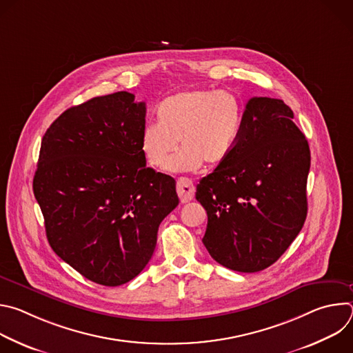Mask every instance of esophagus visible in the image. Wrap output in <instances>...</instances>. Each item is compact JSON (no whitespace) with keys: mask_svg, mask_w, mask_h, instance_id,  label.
<instances>
[{"mask_svg":"<svg viewBox=\"0 0 353 353\" xmlns=\"http://www.w3.org/2000/svg\"><path fill=\"white\" fill-rule=\"evenodd\" d=\"M177 194H179V198L183 204L190 203L195 194V187H194L192 181L190 179L180 177L177 180Z\"/></svg>","mask_w":353,"mask_h":353,"instance_id":"esophagus-1","label":"esophagus"}]
</instances>
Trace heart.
<instances>
[{"mask_svg": "<svg viewBox=\"0 0 353 353\" xmlns=\"http://www.w3.org/2000/svg\"><path fill=\"white\" fill-rule=\"evenodd\" d=\"M243 105L229 90L194 89L166 97L157 108L158 124L141 134V154L152 169L165 170L181 142L173 172H195L203 163L218 166L229 158L243 127Z\"/></svg>", "mask_w": 353, "mask_h": 353, "instance_id": "1", "label": "heart"}]
</instances>
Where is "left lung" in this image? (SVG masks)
<instances>
[{
	"label": "left lung",
	"mask_w": 353,
	"mask_h": 353,
	"mask_svg": "<svg viewBox=\"0 0 353 353\" xmlns=\"http://www.w3.org/2000/svg\"><path fill=\"white\" fill-rule=\"evenodd\" d=\"M309 170V143L292 109L281 99L251 97L232 154L196 185L211 257L239 272L272 265L305 225Z\"/></svg>",
	"instance_id": "1"
}]
</instances>
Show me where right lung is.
I'll use <instances>...</instances> for the list:
<instances>
[{"label":"right lung","instance_id":"right-lung-1","mask_svg":"<svg viewBox=\"0 0 353 353\" xmlns=\"http://www.w3.org/2000/svg\"><path fill=\"white\" fill-rule=\"evenodd\" d=\"M145 114L132 93L116 92L70 108L41 139L33 192L47 240L99 285L134 279L179 205L174 179L146 168L141 154Z\"/></svg>","mask_w":353,"mask_h":353}]
</instances>
